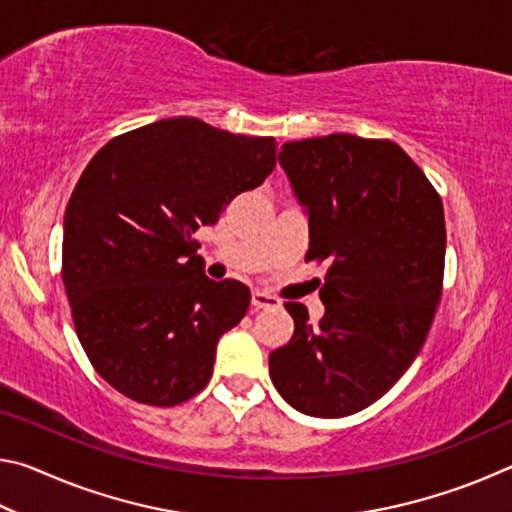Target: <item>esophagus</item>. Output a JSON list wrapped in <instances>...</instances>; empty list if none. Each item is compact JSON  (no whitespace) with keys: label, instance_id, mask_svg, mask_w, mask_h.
I'll return each instance as SVG.
<instances>
[{"label":"esophagus","instance_id":"esophagus-1","mask_svg":"<svg viewBox=\"0 0 512 512\" xmlns=\"http://www.w3.org/2000/svg\"><path fill=\"white\" fill-rule=\"evenodd\" d=\"M250 305L253 309H273V307H280V300L275 296H268L264 291H253V298H250Z\"/></svg>","mask_w":512,"mask_h":512}]
</instances>
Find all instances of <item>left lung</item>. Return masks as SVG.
I'll list each match as a JSON object with an SVG mask.
<instances>
[{"label": "left lung", "mask_w": 512, "mask_h": 512, "mask_svg": "<svg viewBox=\"0 0 512 512\" xmlns=\"http://www.w3.org/2000/svg\"><path fill=\"white\" fill-rule=\"evenodd\" d=\"M309 214L305 262H327L325 316L284 302L293 336L268 357L284 400L345 418L391 391L418 357L443 296L445 212L436 187L391 140L334 133L282 144Z\"/></svg>", "instance_id": "1"}]
</instances>
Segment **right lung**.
I'll list each match as a JSON object with an SVG mask.
<instances>
[{
	"label": "right lung",
	"instance_id": "1",
	"mask_svg": "<svg viewBox=\"0 0 512 512\" xmlns=\"http://www.w3.org/2000/svg\"><path fill=\"white\" fill-rule=\"evenodd\" d=\"M275 151L273 137L173 117L112 137L81 173L60 275L92 368L121 395L176 406L207 386L250 291L207 280L194 232L262 185Z\"/></svg>",
	"mask_w": 512,
	"mask_h": 512
}]
</instances>
